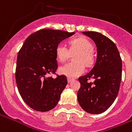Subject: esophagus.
Here are the masks:
<instances>
[{
	"label": "esophagus",
	"instance_id": "1",
	"mask_svg": "<svg viewBox=\"0 0 132 132\" xmlns=\"http://www.w3.org/2000/svg\"><path fill=\"white\" fill-rule=\"evenodd\" d=\"M67 80H68V83H70V82L73 81V79H72V78H70V77H68V78H67Z\"/></svg>",
	"mask_w": 132,
	"mask_h": 132
}]
</instances>
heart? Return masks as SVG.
Returning a JSON list of instances; mask_svg holds the SVG:
<instances>
[{
  "mask_svg": "<svg viewBox=\"0 0 132 132\" xmlns=\"http://www.w3.org/2000/svg\"><path fill=\"white\" fill-rule=\"evenodd\" d=\"M92 43L85 37H79L69 42V49L63 44H59L55 48V55L59 62H63L70 57V54L76 53L73 56L75 62L67 63L59 69V73L68 77H78L85 71L86 66H92L95 62Z\"/></svg>",
  "mask_w": 132,
  "mask_h": 132,
  "instance_id": "b5f03b06",
  "label": "heart"
}]
</instances>
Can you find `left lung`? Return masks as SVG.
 <instances>
[{"label": "left lung", "instance_id": "obj_1", "mask_svg": "<svg viewBox=\"0 0 132 132\" xmlns=\"http://www.w3.org/2000/svg\"><path fill=\"white\" fill-rule=\"evenodd\" d=\"M97 46L95 66L86 75L79 77L81 86L77 92L79 105L85 111L99 114L113 104L122 79V59L116 44L101 33L82 32ZM94 79L93 82L88 80Z\"/></svg>", "mask_w": 132, "mask_h": 132}]
</instances>
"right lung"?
<instances>
[{
	"instance_id": "1",
	"label": "right lung",
	"mask_w": 132,
	"mask_h": 132,
	"mask_svg": "<svg viewBox=\"0 0 132 132\" xmlns=\"http://www.w3.org/2000/svg\"><path fill=\"white\" fill-rule=\"evenodd\" d=\"M75 34L62 30L42 29L26 39L17 56L16 82L23 101L34 110L48 111L58 103L68 83L66 76L57 75L55 48Z\"/></svg>"
}]
</instances>
